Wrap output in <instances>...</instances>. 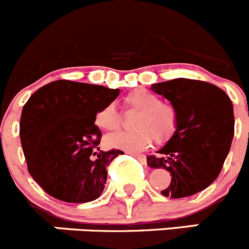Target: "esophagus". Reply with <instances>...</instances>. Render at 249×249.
<instances>
[{
	"label": "esophagus",
	"instance_id": "34e87169",
	"mask_svg": "<svg viewBox=\"0 0 249 249\" xmlns=\"http://www.w3.org/2000/svg\"><path fill=\"white\" fill-rule=\"evenodd\" d=\"M130 154H131V156H134L135 158L140 159V160H141L142 163H146V156H143V154H137V153H132V152H130Z\"/></svg>",
	"mask_w": 249,
	"mask_h": 249
}]
</instances>
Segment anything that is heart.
I'll use <instances>...</instances> for the list:
<instances>
[{"mask_svg":"<svg viewBox=\"0 0 249 249\" xmlns=\"http://www.w3.org/2000/svg\"><path fill=\"white\" fill-rule=\"evenodd\" d=\"M124 102L130 109L140 112L135 132H118L106 139V143L113 148L126 151H141L152 143L153 139L158 143L168 141L178 126V112L168 102L160 101L158 95L146 89H136L127 93ZM95 123L105 131H115L120 127L122 118L114 105L101 108L95 115Z\"/></svg>","mask_w":249,"mask_h":249,"instance_id":"heart-1","label":"heart"}]
</instances>
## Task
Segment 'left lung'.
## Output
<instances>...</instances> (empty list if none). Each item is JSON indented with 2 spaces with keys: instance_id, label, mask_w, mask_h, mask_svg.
<instances>
[{
  "instance_id": "obj_1",
  "label": "left lung",
  "mask_w": 249,
  "mask_h": 249,
  "mask_svg": "<svg viewBox=\"0 0 249 249\" xmlns=\"http://www.w3.org/2000/svg\"><path fill=\"white\" fill-rule=\"evenodd\" d=\"M151 89L178 112L173 136L157 151L158 157H147V165L171 174L161 195L182 198L203 191L218 178L230 151L235 132L231 100L218 86L191 79L153 84Z\"/></svg>"
}]
</instances>
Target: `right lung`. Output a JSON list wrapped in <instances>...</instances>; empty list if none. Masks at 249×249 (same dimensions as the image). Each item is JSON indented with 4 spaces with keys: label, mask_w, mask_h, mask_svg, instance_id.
I'll use <instances>...</instances> for the list:
<instances>
[{
    "label": "right lung",
    "mask_w": 249,
    "mask_h": 249,
    "mask_svg": "<svg viewBox=\"0 0 249 249\" xmlns=\"http://www.w3.org/2000/svg\"><path fill=\"white\" fill-rule=\"evenodd\" d=\"M119 89L57 80L38 89L24 105L20 142L28 170L50 196L86 203L102 195L107 166L124 152L100 151L95 115Z\"/></svg>",
    "instance_id": "right-lung-1"
}]
</instances>
